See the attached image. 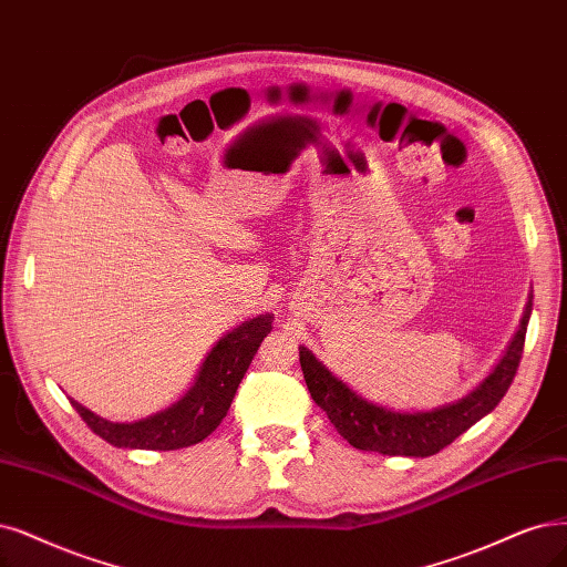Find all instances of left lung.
I'll return each instance as SVG.
<instances>
[{
	"label": "left lung",
	"mask_w": 567,
	"mask_h": 567,
	"mask_svg": "<svg viewBox=\"0 0 567 567\" xmlns=\"http://www.w3.org/2000/svg\"><path fill=\"white\" fill-rule=\"evenodd\" d=\"M530 310L533 301L526 306V316L520 320V329L516 331L507 354L488 379L465 400L442 409L400 413L369 404L348 385H343L337 375H331L322 362L312 358L308 348H299L303 379L312 402L329 415L331 425L339 430L350 446L383 455L427 457L453 444L460 434L491 413L502 396L507 394L523 358Z\"/></svg>",
	"instance_id": "8db88e82"
}]
</instances>
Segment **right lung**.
I'll use <instances>...</instances> for the list:
<instances>
[{
  "label": "right lung",
  "mask_w": 567,
  "mask_h": 567,
  "mask_svg": "<svg viewBox=\"0 0 567 567\" xmlns=\"http://www.w3.org/2000/svg\"><path fill=\"white\" fill-rule=\"evenodd\" d=\"M270 322L272 316H259L230 331L207 354L196 385L186 392L184 400L152 417H144V421L112 423L83 409L74 400L72 406L97 436L118 449L177 451L200 444L224 421L251 358L272 329Z\"/></svg>",
  "instance_id": "right-lung-1"
}]
</instances>
